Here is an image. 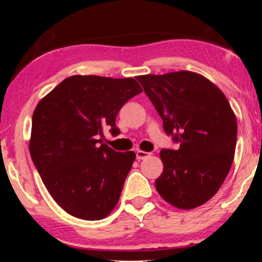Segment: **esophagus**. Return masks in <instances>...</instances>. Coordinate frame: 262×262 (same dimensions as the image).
<instances>
[{
  "label": "esophagus",
  "instance_id": "1",
  "mask_svg": "<svg viewBox=\"0 0 262 262\" xmlns=\"http://www.w3.org/2000/svg\"><path fill=\"white\" fill-rule=\"evenodd\" d=\"M150 157V153H148V151H144V150H137L136 151V158L138 160H143V159H147V158Z\"/></svg>",
  "mask_w": 262,
  "mask_h": 262
}]
</instances>
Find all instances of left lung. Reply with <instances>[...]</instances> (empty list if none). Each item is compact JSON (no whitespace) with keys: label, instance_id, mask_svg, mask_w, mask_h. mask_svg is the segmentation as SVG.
<instances>
[{"label":"left lung","instance_id":"1","mask_svg":"<svg viewBox=\"0 0 262 262\" xmlns=\"http://www.w3.org/2000/svg\"><path fill=\"white\" fill-rule=\"evenodd\" d=\"M164 131L180 143L161 149L163 173L156 181L161 198L179 209H194L216 194L233 163L237 120L226 96L200 74L181 70L141 75Z\"/></svg>","mask_w":262,"mask_h":262}]
</instances>
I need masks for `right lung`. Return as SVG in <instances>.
<instances>
[{"mask_svg":"<svg viewBox=\"0 0 262 262\" xmlns=\"http://www.w3.org/2000/svg\"><path fill=\"white\" fill-rule=\"evenodd\" d=\"M141 92L132 77L73 75L38 102L29 149L43 185L68 214L97 221L118 204L136 154L99 143L105 130L120 132L116 115Z\"/></svg>","mask_w":262,"mask_h":262,"instance_id":"add662e5","label":"right lung"}]
</instances>
